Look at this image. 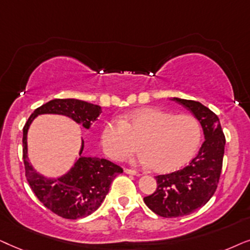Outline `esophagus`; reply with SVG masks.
<instances>
[{
	"instance_id": "34e87169",
	"label": "esophagus",
	"mask_w": 250,
	"mask_h": 250,
	"mask_svg": "<svg viewBox=\"0 0 250 250\" xmlns=\"http://www.w3.org/2000/svg\"><path fill=\"white\" fill-rule=\"evenodd\" d=\"M125 174H129V175H134V176H141L138 171L136 170H132V169H125Z\"/></svg>"
}]
</instances>
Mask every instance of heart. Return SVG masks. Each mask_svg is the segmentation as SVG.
Returning a JSON list of instances; mask_svg holds the SVG:
<instances>
[{
	"instance_id": "1",
	"label": "heart",
	"mask_w": 250,
	"mask_h": 250,
	"mask_svg": "<svg viewBox=\"0 0 250 250\" xmlns=\"http://www.w3.org/2000/svg\"><path fill=\"white\" fill-rule=\"evenodd\" d=\"M138 162L158 172L184 167L201 142L200 123L189 114H176L156 107L134 109L122 120H112L102 131V145L109 158L121 160L138 147Z\"/></svg>"
}]
</instances>
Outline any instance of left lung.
<instances>
[{"mask_svg": "<svg viewBox=\"0 0 250 250\" xmlns=\"http://www.w3.org/2000/svg\"><path fill=\"white\" fill-rule=\"evenodd\" d=\"M200 122L205 142L188 166L167 175L156 176L155 192L144 198L146 206L162 217L189 215L201 208L217 188L222 171L225 137L218 116L201 103L172 97Z\"/></svg>", "mask_w": 250, "mask_h": 250, "instance_id": "left-lung-1", "label": "left lung"}]
</instances>
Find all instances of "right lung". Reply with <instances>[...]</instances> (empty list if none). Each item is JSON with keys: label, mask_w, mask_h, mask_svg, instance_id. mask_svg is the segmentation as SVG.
<instances>
[{"label": "right lung", "mask_w": 250, "mask_h": 250, "mask_svg": "<svg viewBox=\"0 0 250 250\" xmlns=\"http://www.w3.org/2000/svg\"><path fill=\"white\" fill-rule=\"evenodd\" d=\"M101 113L99 105L80 99H52L33 112L22 130V158L29 186L39 200L61 217L78 219L91 215L103 204L115 176L123 170L106 159L83 155L84 142L81 139L79 156L71 169L56 178L46 177L35 170L28 159V129L36 116L43 114L64 115L90 129Z\"/></svg>", "instance_id": "right-lung-1"}]
</instances>
